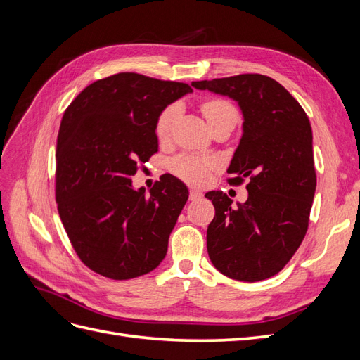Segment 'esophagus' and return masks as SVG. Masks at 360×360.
I'll return each mask as SVG.
<instances>
[{"label":"esophagus","mask_w":360,"mask_h":360,"mask_svg":"<svg viewBox=\"0 0 360 360\" xmlns=\"http://www.w3.org/2000/svg\"><path fill=\"white\" fill-rule=\"evenodd\" d=\"M202 197V193L200 192V191H195V189H191L189 191V200L191 201H197V200H200Z\"/></svg>","instance_id":"esophagus-1"}]
</instances>
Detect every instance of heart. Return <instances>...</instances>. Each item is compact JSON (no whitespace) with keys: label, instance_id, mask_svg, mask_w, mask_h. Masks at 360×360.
Wrapping results in <instances>:
<instances>
[{"label":"heart","instance_id":"heart-1","mask_svg":"<svg viewBox=\"0 0 360 360\" xmlns=\"http://www.w3.org/2000/svg\"><path fill=\"white\" fill-rule=\"evenodd\" d=\"M201 111L210 126L225 118H237L236 108L221 97H207L201 102ZM179 114L180 106L177 103H171L160 111L155 126L159 141H167L169 138ZM214 167L216 162L213 159L193 155H181L171 162L172 172L191 184H202Z\"/></svg>","mask_w":360,"mask_h":360}]
</instances>
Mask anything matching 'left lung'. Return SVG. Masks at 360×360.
<instances>
[{
	"label": "left lung",
	"mask_w": 360,
	"mask_h": 360,
	"mask_svg": "<svg viewBox=\"0 0 360 360\" xmlns=\"http://www.w3.org/2000/svg\"><path fill=\"white\" fill-rule=\"evenodd\" d=\"M228 96L243 112V135L228 167V183L246 184V202L222 191L205 193L214 205L207 252L225 276L255 282L285 267L308 231L317 186L312 129L300 103L275 79L245 73L192 82Z\"/></svg>",
	"instance_id": "left-lung-1"
}]
</instances>
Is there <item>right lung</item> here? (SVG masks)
I'll return each instance as SVG.
<instances>
[{
  "label": "right lung",
  "mask_w": 360,
  "mask_h": 360,
  "mask_svg": "<svg viewBox=\"0 0 360 360\" xmlns=\"http://www.w3.org/2000/svg\"><path fill=\"white\" fill-rule=\"evenodd\" d=\"M186 93L188 84L123 72L90 84L64 111L56 200L75 252L96 274L132 279L165 258L188 188L165 174L146 195L130 177L158 151V115Z\"/></svg>",
  "instance_id": "add662e5"
}]
</instances>
